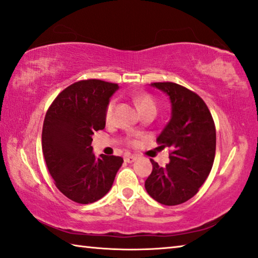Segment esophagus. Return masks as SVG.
I'll list each match as a JSON object with an SVG mask.
<instances>
[{"mask_svg": "<svg viewBox=\"0 0 258 258\" xmlns=\"http://www.w3.org/2000/svg\"><path fill=\"white\" fill-rule=\"evenodd\" d=\"M136 159H137V156H135V154H128V156L124 157L125 162H134Z\"/></svg>", "mask_w": 258, "mask_h": 258, "instance_id": "34e87169", "label": "esophagus"}]
</instances>
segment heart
I'll return each mask as SVG.
<instances>
[{"mask_svg":"<svg viewBox=\"0 0 258 258\" xmlns=\"http://www.w3.org/2000/svg\"><path fill=\"white\" fill-rule=\"evenodd\" d=\"M135 102H136L138 109H140L141 112L144 109H157V102L154 100V98L152 96H150V94H143V96L136 97L135 98ZM115 106H116L115 100H110L108 102V105H107L105 109V118L107 122L113 120ZM130 143L134 144L135 140H130Z\"/></svg>","mask_w":258,"mask_h":258,"instance_id":"b5f03b06","label":"heart"}]
</instances>
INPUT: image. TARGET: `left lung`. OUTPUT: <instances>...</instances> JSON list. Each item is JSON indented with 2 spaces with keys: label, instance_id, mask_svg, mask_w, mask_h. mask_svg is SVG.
Masks as SVG:
<instances>
[{
  "label": "left lung",
  "instance_id": "8db88e82",
  "mask_svg": "<svg viewBox=\"0 0 258 258\" xmlns=\"http://www.w3.org/2000/svg\"><path fill=\"white\" fill-rule=\"evenodd\" d=\"M165 92L172 116L157 138L159 148H169L165 167L151 159L152 172L145 189L164 205H179L197 194L211 172L216 154V126L208 106L198 94L176 83H152Z\"/></svg>",
  "mask_w": 258,
  "mask_h": 258
}]
</instances>
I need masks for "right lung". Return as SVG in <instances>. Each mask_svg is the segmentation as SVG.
<instances>
[{"instance_id":"obj_1","label":"right lung","mask_w":258,"mask_h":258,"mask_svg":"<svg viewBox=\"0 0 258 258\" xmlns=\"http://www.w3.org/2000/svg\"><path fill=\"white\" fill-rule=\"evenodd\" d=\"M117 84L88 79L64 89L47 110L42 153L57 189L69 200L90 204L112 188L123 159L93 153L92 135L105 128V109Z\"/></svg>"}]
</instances>
